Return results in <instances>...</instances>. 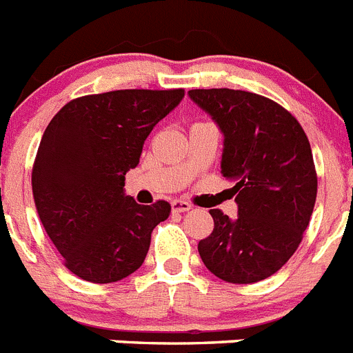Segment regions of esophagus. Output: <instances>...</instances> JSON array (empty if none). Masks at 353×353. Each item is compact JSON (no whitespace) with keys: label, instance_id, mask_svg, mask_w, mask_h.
<instances>
[{"label":"esophagus","instance_id":"1","mask_svg":"<svg viewBox=\"0 0 353 353\" xmlns=\"http://www.w3.org/2000/svg\"><path fill=\"white\" fill-rule=\"evenodd\" d=\"M190 208H192L190 203L182 201V199H174V201H171V210H173V212L182 213V212H189Z\"/></svg>","mask_w":353,"mask_h":353}]
</instances>
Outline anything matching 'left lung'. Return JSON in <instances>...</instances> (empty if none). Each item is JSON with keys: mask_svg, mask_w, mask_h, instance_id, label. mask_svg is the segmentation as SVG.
<instances>
[{"mask_svg": "<svg viewBox=\"0 0 353 353\" xmlns=\"http://www.w3.org/2000/svg\"><path fill=\"white\" fill-rule=\"evenodd\" d=\"M189 96L224 134L221 168L238 205L236 219L210 210L215 225L199 241V255L224 282H261L292 257L310 224L316 199L310 141L292 113L270 98L234 89Z\"/></svg>", "mask_w": 353, "mask_h": 353, "instance_id": "1", "label": "left lung"}]
</instances>
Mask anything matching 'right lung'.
<instances>
[{
	"mask_svg": "<svg viewBox=\"0 0 353 353\" xmlns=\"http://www.w3.org/2000/svg\"><path fill=\"white\" fill-rule=\"evenodd\" d=\"M185 90L124 89L71 99L54 115L34 159L38 216L64 266L82 280L112 283L143 264L168 201L138 205L125 173L140 163L154 125Z\"/></svg>",
	"mask_w": 353,
	"mask_h": 353,
	"instance_id": "right-lung-1",
	"label": "right lung"
}]
</instances>
